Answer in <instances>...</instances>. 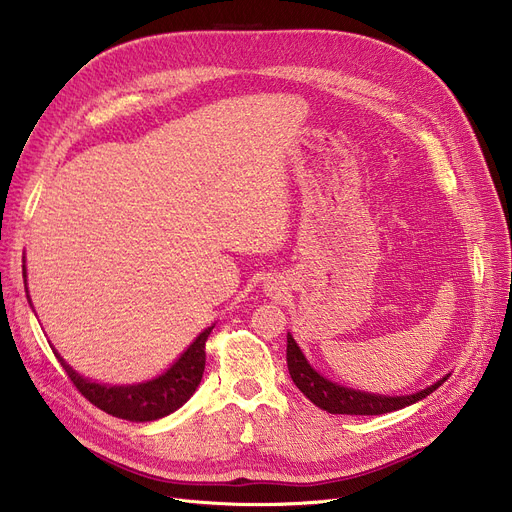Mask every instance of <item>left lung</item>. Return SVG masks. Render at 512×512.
Listing matches in <instances>:
<instances>
[{"instance_id":"1","label":"left lung","mask_w":512,"mask_h":512,"mask_svg":"<svg viewBox=\"0 0 512 512\" xmlns=\"http://www.w3.org/2000/svg\"><path fill=\"white\" fill-rule=\"evenodd\" d=\"M287 369L300 392L312 404L331 412V415H383V412L400 410L427 398L448 379L446 375L440 381H435L433 385L410 396H381L360 392V389L333 383L319 371H314L291 333H287Z\"/></svg>"}]
</instances>
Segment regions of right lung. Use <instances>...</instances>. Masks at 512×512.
Returning <instances> with one entry per match:
<instances>
[{
    "label": "right lung",
    "mask_w": 512,
    "mask_h": 512,
    "mask_svg": "<svg viewBox=\"0 0 512 512\" xmlns=\"http://www.w3.org/2000/svg\"><path fill=\"white\" fill-rule=\"evenodd\" d=\"M22 277H24V287H27V271H24V264H22ZM27 298H29V287H27ZM212 329L214 325H210L196 339H193V344L179 356V360L166 373H162L156 379L135 383V385H108V383H97V381L85 379L83 375H79L75 369H72L54 348L52 350L60 360L62 369L68 373L72 385H75L93 406L118 419H127L133 423H148V421L162 419L170 415V412H175L193 396V392H196L204 375L206 339Z\"/></svg>",
    "instance_id": "add662e5"
}]
</instances>
